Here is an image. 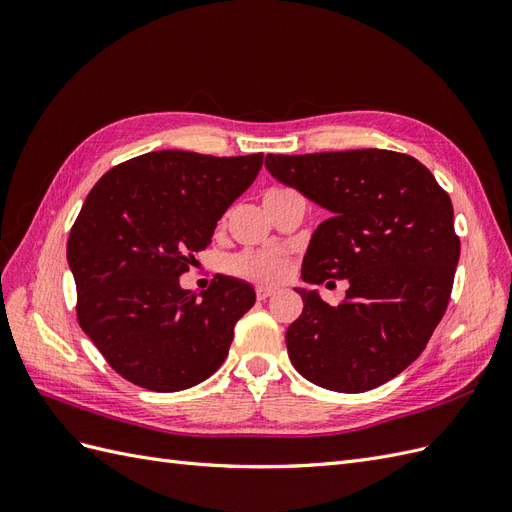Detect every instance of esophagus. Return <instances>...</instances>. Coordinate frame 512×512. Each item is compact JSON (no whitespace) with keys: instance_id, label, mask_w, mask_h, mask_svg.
Returning <instances> with one entry per match:
<instances>
[{"instance_id":"34e87169","label":"esophagus","mask_w":512,"mask_h":512,"mask_svg":"<svg viewBox=\"0 0 512 512\" xmlns=\"http://www.w3.org/2000/svg\"><path fill=\"white\" fill-rule=\"evenodd\" d=\"M273 294H275V288H269V286H258L256 288V297L260 301H267L269 297H273Z\"/></svg>"}]
</instances>
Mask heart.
Returning a JSON list of instances; mask_svg holds the SVG:
<instances>
[{"label": "heart", "mask_w": 512, "mask_h": 512, "mask_svg": "<svg viewBox=\"0 0 512 512\" xmlns=\"http://www.w3.org/2000/svg\"><path fill=\"white\" fill-rule=\"evenodd\" d=\"M228 267L232 273H237L247 280L260 284H277L288 275L290 262L286 256L269 254V252H243L235 258H230Z\"/></svg>", "instance_id": "heart-1"}]
</instances>
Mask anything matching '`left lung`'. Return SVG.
I'll return each instance as SVG.
<instances>
[{
    "instance_id": "obj_1",
    "label": "left lung",
    "mask_w": 512,
    "mask_h": 512,
    "mask_svg": "<svg viewBox=\"0 0 512 512\" xmlns=\"http://www.w3.org/2000/svg\"><path fill=\"white\" fill-rule=\"evenodd\" d=\"M265 166L329 213L303 256L309 286L294 288L303 299L286 331L294 369L337 393L393 380L425 350L451 299V198L416 158L386 149L269 153ZM327 279L349 280L344 304H324L311 288Z\"/></svg>"
}]
</instances>
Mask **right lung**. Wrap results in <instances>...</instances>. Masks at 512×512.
Wrapping results in <instances>:
<instances>
[{"mask_svg": "<svg viewBox=\"0 0 512 512\" xmlns=\"http://www.w3.org/2000/svg\"><path fill=\"white\" fill-rule=\"evenodd\" d=\"M262 153L213 158L151 151L94 185L68 239L79 322L126 380L175 393L207 380L256 303L252 284L220 275L205 292L179 277L250 188Z\"/></svg>", "mask_w": 512, "mask_h": 512, "instance_id": "1", "label": "right lung"}]
</instances>
